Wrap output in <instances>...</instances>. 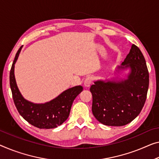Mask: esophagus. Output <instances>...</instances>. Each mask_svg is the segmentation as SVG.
I'll use <instances>...</instances> for the list:
<instances>
[{
  "instance_id": "obj_1",
  "label": "esophagus",
  "mask_w": 159,
  "mask_h": 159,
  "mask_svg": "<svg viewBox=\"0 0 159 159\" xmlns=\"http://www.w3.org/2000/svg\"><path fill=\"white\" fill-rule=\"evenodd\" d=\"M92 80H93V78L91 77V76H89L87 77L86 79L84 80V86L86 88H89L90 86H91V83H92Z\"/></svg>"
}]
</instances>
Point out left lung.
I'll list each match as a JSON object with an SVG mask.
<instances>
[{"label":"left lung","instance_id":"left-lung-1","mask_svg":"<svg viewBox=\"0 0 159 159\" xmlns=\"http://www.w3.org/2000/svg\"><path fill=\"white\" fill-rule=\"evenodd\" d=\"M125 70L128 72L124 74ZM93 82L90 91L95 118L110 126L131 123L141 113L148 89L149 74L140 49L133 44L124 61L116 66L110 79Z\"/></svg>","mask_w":159,"mask_h":159}]
</instances>
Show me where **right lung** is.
<instances>
[{
    "label": "right lung",
    "mask_w": 159,
    "mask_h": 159,
    "mask_svg": "<svg viewBox=\"0 0 159 159\" xmlns=\"http://www.w3.org/2000/svg\"><path fill=\"white\" fill-rule=\"evenodd\" d=\"M22 47L16 53L10 72V86L18 113L25 120L39 129H53L65 122L70 114L74 99L83 91L82 86L65 90L58 96L46 103H36L25 99L19 91L15 78V64Z\"/></svg>",
    "instance_id": "right-lung-1"
}]
</instances>
